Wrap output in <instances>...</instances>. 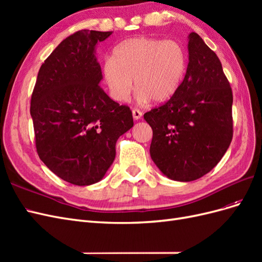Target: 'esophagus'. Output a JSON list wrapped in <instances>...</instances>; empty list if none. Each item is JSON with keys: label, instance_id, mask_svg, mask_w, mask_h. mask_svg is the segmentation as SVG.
Wrapping results in <instances>:
<instances>
[{"label": "esophagus", "instance_id": "34e87169", "mask_svg": "<svg viewBox=\"0 0 262 262\" xmlns=\"http://www.w3.org/2000/svg\"><path fill=\"white\" fill-rule=\"evenodd\" d=\"M132 115H133L134 120H139V119H141V117H142V112L137 108H134V109H132Z\"/></svg>", "mask_w": 262, "mask_h": 262}]
</instances>
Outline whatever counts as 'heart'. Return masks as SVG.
Instances as JSON below:
<instances>
[{"instance_id":"1","label":"heart","mask_w":262,"mask_h":262,"mask_svg":"<svg viewBox=\"0 0 262 262\" xmlns=\"http://www.w3.org/2000/svg\"><path fill=\"white\" fill-rule=\"evenodd\" d=\"M187 67V51L175 39L136 37L117 47L114 57L105 60L102 73L118 101L128 99L134 80L140 101L163 102L177 93Z\"/></svg>"}]
</instances>
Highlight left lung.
<instances>
[{"instance_id":"left-lung-1","label":"left lung","mask_w":262,"mask_h":262,"mask_svg":"<svg viewBox=\"0 0 262 262\" xmlns=\"http://www.w3.org/2000/svg\"><path fill=\"white\" fill-rule=\"evenodd\" d=\"M179 90L144 114L153 130L149 153L165 176L192 181L211 171L233 139V93L215 52L191 33Z\"/></svg>"}]
</instances>
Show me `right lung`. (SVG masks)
<instances>
[{
  "instance_id": "add662e5",
  "label": "right lung",
  "mask_w": 262,
  "mask_h": 262,
  "mask_svg": "<svg viewBox=\"0 0 262 262\" xmlns=\"http://www.w3.org/2000/svg\"><path fill=\"white\" fill-rule=\"evenodd\" d=\"M112 31L82 29L45 60L31 94L38 156L53 173L76 186L99 181L113 164L116 142L133 126L130 107L99 86L95 46Z\"/></svg>"
}]
</instances>
